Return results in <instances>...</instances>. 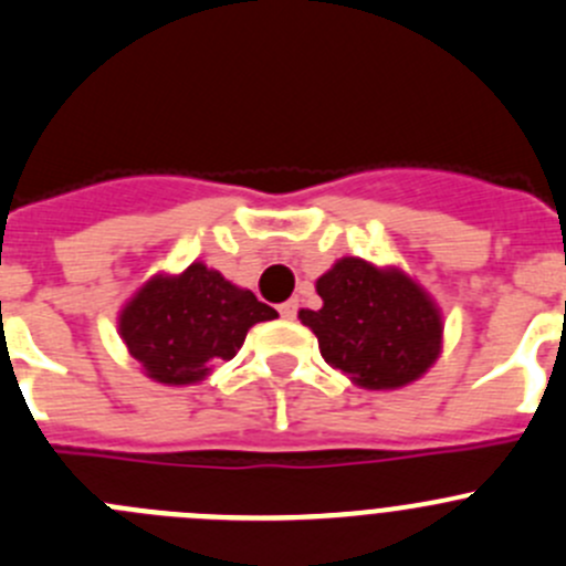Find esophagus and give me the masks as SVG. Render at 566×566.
I'll return each instance as SVG.
<instances>
[{"label": "esophagus", "instance_id": "obj_1", "mask_svg": "<svg viewBox=\"0 0 566 566\" xmlns=\"http://www.w3.org/2000/svg\"><path fill=\"white\" fill-rule=\"evenodd\" d=\"M279 315H282L284 321H293V317L298 315V301H295V298L284 301V304L279 306Z\"/></svg>", "mask_w": 566, "mask_h": 566}]
</instances>
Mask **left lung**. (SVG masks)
<instances>
[{
	"label": "left lung",
	"mask_w": 566,
	"mask_h": 566,
	"mask_svg": "<svg viewBox=\"0 0 566 566\" xmlns=\"http://www.w3.org/2000/svg\"><path fill=\"white\" fill-rule=\"evenodd\" d=\"M323 306L301 310L334 370L367 389H395L429 370L440 354L434 301L398 271L345 256L317 279Z\"/></svg>",
	"instance_id": "obj_1"
}]
</instances>
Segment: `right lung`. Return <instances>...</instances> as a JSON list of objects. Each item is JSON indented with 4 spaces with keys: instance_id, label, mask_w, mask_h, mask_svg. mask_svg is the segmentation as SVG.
I'll return each instance as SVG.
<instances>
[{
    "instance_id": "right-lung-1",
    "label": "right lung",
    "mask_w": 566,
    "mask_h": 566,
    "mask_svg": "<svg viewBox=\"0 0 566 566\" xmlns=\"http://www.w3.org/2000/svg\"><path fill=\"white\" fill-rule=\"evenodd\" d=\"M276 310L251 290L234 287L218 271L193 262L182 276H157L120 312V337L160 384H196L229 361L254 323Z\"/></svg>"
}]
</instances>
